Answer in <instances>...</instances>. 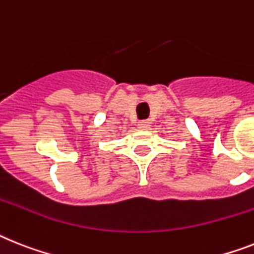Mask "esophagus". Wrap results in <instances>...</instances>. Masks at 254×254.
<instances>
[{
	"label": "esophagus",
	"instance_id": "obj_1",
	"mask_svg": "<svg viewBox=\"0 0 254 254\" xmlns=\"http://www.w3.org/2000/svg\"><path fill=\"white\" fill-rule=\"evenodd\" d=\"M150 120H142L138 123V127H139V129H142V130H147V129L150 127Z\"/></svg>",
	"mask_w": 254,
	"mask_h": 254
}]
</instances>
